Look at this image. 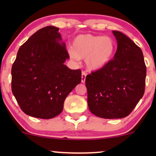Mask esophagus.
I'll return each instance as SVG.
<instances>
[{
	"mask_svg": "<svg viewBox=\"0 0 156 156\" xmlns=\"http://www.w3.org/2000/svg\"><path fill=\"white\" fill-rule=\"evenodd\" d=\"M86 76H87V74H86L84 72H82V73H81V82L82 83H84V82H85Z\"/></svg>",
	"mask_w": 156,
	"mask_h": 156,
	"instance_id": "1",
	"label": "esophagus"
}]
</instances>
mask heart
<instances>
[{
    "label": "heart",
    "instance_id": "heart-1",
    "mask_svg": "<svg viewBox=\"0 0 156 156\" xmlns=\"http://www.w3.org/2000/svg\"><path fill=\"white\" fill-rule=\"evenodd\" d=\"M116 51V43L112 37L93 34L77 36L69 54L73 59L86 58L89 69L97 71L110 63Z\"/></svg>",
    "mask_w": 156,
    "mask_h": 156
}]
</instances>
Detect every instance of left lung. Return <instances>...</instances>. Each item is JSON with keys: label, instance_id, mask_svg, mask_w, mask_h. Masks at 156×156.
<instances>
[{"label": "left lung", "instance_id": "obj_1", "mask_svg": "<svg viewBox=\"0 0 156 156\" xmlns=\"http://www.w3.org/2000/svg\"><path fill=\"white\" fill-rule=\"evenodd\" d=\"M114 59L86 77L87 103L93 114L104 119L127 117L144 95L147 69L141 48L120 31Z\"/></svg>", "mask_w": 156, "mask_h": 156}]
</instances>
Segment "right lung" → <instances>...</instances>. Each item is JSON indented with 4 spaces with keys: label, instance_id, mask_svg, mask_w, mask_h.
<instances>
[{
    "label": "right lung",
    "instance_id": "obj_1",
    "mask_svg": "<svg viewBox=\"0 0 156 156\" xmlns=\"http://www.w3.org/2000/svg\"><path fill=\"white\" fill-rule=\"evenodd\" d=\"M58 30L51 26L38 30L20 46L12 65V93L27 115L45 119L58 115L81 81L80 69L64 65L69 56Z\"/></svg>",
    "mask_w": 156,
    "mask_h": 156
}]
</instances>
